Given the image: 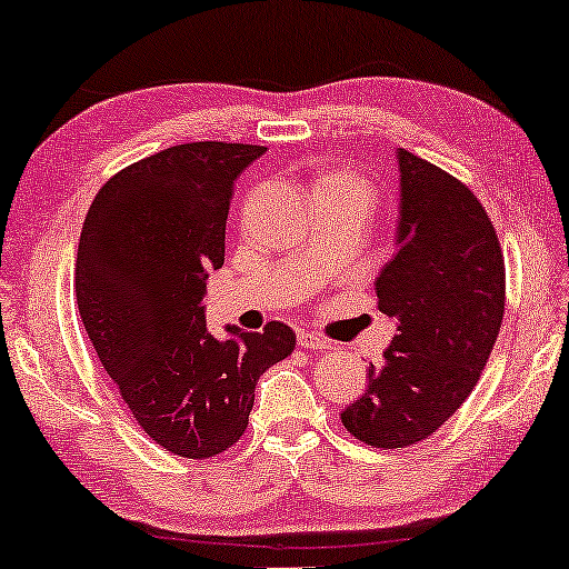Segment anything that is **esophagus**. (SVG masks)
<instances>
[{
    "label": "esophagus",
    "instance_id": "esophagus-1",
    "mask_svg": "<svg viewBox=\"0 0 569 569\" xmlns=\"http://www.w3.org/2000/svg\"><path fill=\"white\" fill-rule=\"evenodd\" d=\"M296 341H299L301 349H329V341L313 331H299Z\"/></svg>",
    "mask_w": 569,
    "mask_h": 569
}]
</instances>
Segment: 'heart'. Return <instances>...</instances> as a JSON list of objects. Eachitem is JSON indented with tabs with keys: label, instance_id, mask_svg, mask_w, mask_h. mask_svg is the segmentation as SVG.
<instances>
[{
	"label": "heart",
	"instance_id": "1",
	"mask_svg": "<svg viewBox=\"0 0 569 569\" xmlns=\"http://www.w3.org/2000/svg\"><path fill=\"white\" fill-rule=\"evenodd\" d=\"M317 189L319 192H337V194L355 197V200L362 204H369V200H372V184L365 182L362 177L351 174V171H331V174L321 179Z\"/></svg>",
	"mask_w": 569,
	"mask_h": 569
}]
</instances>
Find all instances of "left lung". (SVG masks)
Masks as SVG:
<instances>
[{"label": "left lung", "instance_id": "8db88e82", "mask_svg": "<svg viewBox=\"0 0 569 569\" xmlns=\"http://www.w3.org/2000/svg\"><path fill=\"white\" fill-rule=\"evenodd\" d=\"M395 256L377 278L380 311L398 321L382 367H369L345 428L375 448L432 436L479 382L503 319L499 238L476 194L430 161L398 149Z\"/></svg>", "mask_w": 569, "mask_h": 569}]
</instances>
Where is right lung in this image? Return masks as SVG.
<instances>
[{"label": "right lung", "instance_id": "right-lung-1", "mask_svg": "<svg viewBox=\"0 0 569 569\" xmlns=\"http://www.w3.org/2000/svg\"><path fill=\"white\" fill-rule=\"evenodd\" d=\"M260 154L194 141L141 159L101 187L78 242L76 299L98 359L143 432L194 461L238 443L260 375L296 347L281 321L228 327L224 341L204 323L232 187Z\"/></svg>", "mask_w": 569, "mask_h": 569}]
</instances>
